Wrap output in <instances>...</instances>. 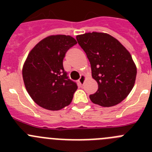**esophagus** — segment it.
Instances as JSON below:
<instances>
[{
  "label": "esophagus",
  "instance_id": "obj_1",
  "mask_svg": "<svg viewBox=\"0 0 152 152\" xmlns=\"http://www.w3.org/2000/svg\"><path fill=\"white\" fill-rule=\"evenodd\" d=\"M86 78H87V77H86V75H80V79H79V80H78L79 84L82 86L83 84H84V82H85Z\"/></svg>",
  "mask_w": 152,
  "mask_h": 152
}]
</instances>
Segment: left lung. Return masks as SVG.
Masks as SVG:
<instances>
[{"instance_id": "1", "label": "left lung", "mask_w": 152, "mask_h": 152, "mask_svg": "<svg viewBox=\"0 0 152 152\" xmlns=\"http://www.w3.org/2000/svg\"><path fill=\"white\" fill-rule=\"evenodd\" d=\"M91 66L98 90L91 101L103 107L123 101L132 90L137 68L131 54L116 38L105 33H87L76 36Z\"/></svg>"}]
</instances>
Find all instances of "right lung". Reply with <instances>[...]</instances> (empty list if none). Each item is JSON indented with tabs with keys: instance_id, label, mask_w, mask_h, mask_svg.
Returning a JSON list of instances; mask_svg holds the SVG:
<instances>
[{
	"instance_id": "obj_1",
	"label": "right lung",
	"mask_w": 152,
	"mask_h": 152,
	"mask_svg": "<svg viewBox=\"0 0 152 152\" xmlns=\"http://www.w3.org/2000/svg\"><path fill=\"white\" fill-rule=\"evenodd\" d=\"M77 44L71 36L51 35L39 42L23 66L24 85L33 101L49 110H59L71 103L77 84L63 68L67 51Z\"/></svg>"
}]
</instances>
